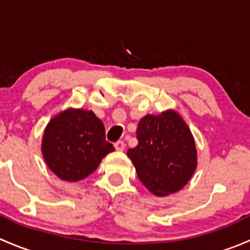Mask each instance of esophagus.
I'll return each mask as SVG.
<instances>
[{
    "instance_id": "34e87169",
    "label": "esophagus",
    "mask_w": 250,
    "mask_h": 250,
    "mask_svg": "<svg viewBox=\"0 0 250 250\" xmlns=\"http://www.w3.org/2000/svg\"><path fill=\"white\" fill-rule=\"evenodd\" d=\"M115 148L117 151H123L125 150V141H117V143H115Z\"/></svg>"
}]
</instances>
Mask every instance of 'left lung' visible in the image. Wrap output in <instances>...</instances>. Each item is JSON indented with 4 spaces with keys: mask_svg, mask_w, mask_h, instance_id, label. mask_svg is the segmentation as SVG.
<instances>
[{
    "mask_svg": "<svg viewBox=\"0 0 250 250\" xmlns=\"http://www.w3.org/2000/svg\"><path fill=\"white\" fill-rule=\"evenodd\" d=\"M137 139L138 145L127 155L151 193L172 195L190 181L197 168V148L190 128L175 110L144 116Z\"/></svg>",
    "mask_w": 250,
    "mask_h": 250,
    "instance_id": "1",
    "label": "left lung"
}]
</instances>
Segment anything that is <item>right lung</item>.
<instances>
[{
    "instance_id": "right-lung-1",
    "label": "right lung",
    "mask_w": 250,
    "mask_h": 250,
    "mask_svg": "<svg viewBox=\"0 0 250 250\" xmlns=\"http://www.w3.org/2000/svg\"><path fill=\"white\" fill-rule=\"evenodd\" d=\"M41 151L58 178L76 183L94 172L115 147L105 140L104 125L93 111L69 107L48 122Z\"/></svg>"
}]
</instances>
